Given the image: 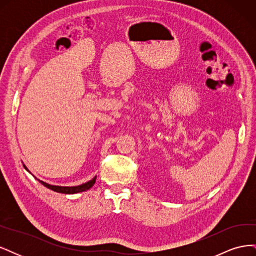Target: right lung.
I'll use <instances>...</instances> for the list:
<instances>
[{
  "instance_id": "1",
  "label": "right lung",
  "mask_w": 256,
  "mask_h": 256,
  "mask_svg": "<svg viewBox=\"0 0 256 256\" xmlns=\"http://www.w3.org/2000/svg\"><path fill=\"white\" fill-rule=\"evenodd\" d=\"M23 166H24V168L26 170V171H28V170L26 168V166L23 164ZM38 182H42L44 187H47L48 189H51L53 191L56 192H58V193H65V194H74V193H79V192H83V191H86L88 189H90L92 186H94L95 182H96V176L92 178V180H90V182H85V184H82L80 186H74V187H62V186H53V184H49L47 182H44L42 180H38Z\"/></svg>"
}]
</instances>
